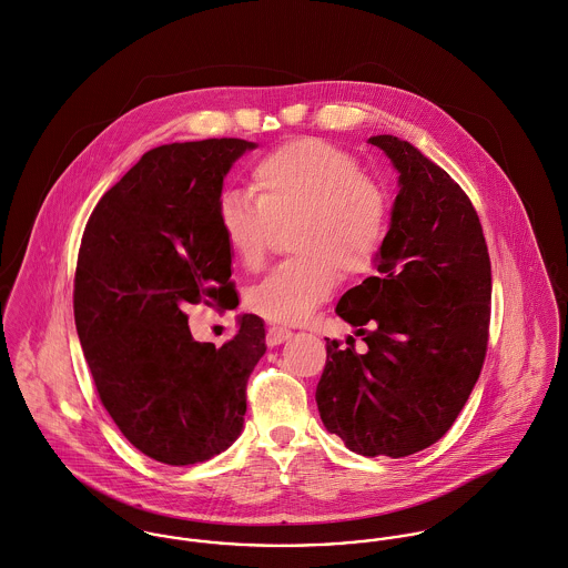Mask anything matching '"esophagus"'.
Returning a JSON list of instances; mask_svg holds the SVG:
<instances>
[{
	"label": "esophagus",
	"instance_id": "34e87169",
	"mask_svg": "<svg viewBox=\"0 0 568 568\" xmlns=\"http://www.w3.org/2000/svg\"><path fill=\"white\" fill-rule=\"evenodd\" d=\"M287 338H292V332L285 329V327H270L267 329V344L270 346H278V344H283Z\"/></svg>",
	"mask_w": 568,
	"mask_h": 568
}]
</instances>
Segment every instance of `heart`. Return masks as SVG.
I'll return each mask as SVG.
<instances>
[{"mask_svg":"<svg viewBox=\"0 0 568 568\" xmlns=\"http://www.w3.org/2000/svg\"><path fill=\"white\" fill-rule=\"evenodd\" d=\"M250 193L226 191L217 224L232 256L256 270L274 227L290 226L296 256L267 272L245 294L247 307L272 323L296 325L332 296L344 276L366 274L388 232V195L341 149L301 138L258 158Z\"/></svg>","mask_w":568,"mask_h":568,"instance_id":"1","label":"heart"}]
</instances>
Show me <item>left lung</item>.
Listing matches in <instances>:
<instances>
[{
    "label": "left lung",
    "mask_w": 568,
    "mask_h": 568,
    "mask_svg": "<svg viewBox=\"0 0 568 568\" xmlns=\"http://www.w3.org/2000/svg\"><path fill=\"white\" fill-rule=\"evenodd\" d=\"M368 142L393 162L399 193L377 276L336 307L368 348L327 341L316 404L351 453L402 458L450 430L480 375L491 265L478 215L453 178L406 140Z\"/></svg>",
    "instance_id": "obj_1"
}]
</instances>
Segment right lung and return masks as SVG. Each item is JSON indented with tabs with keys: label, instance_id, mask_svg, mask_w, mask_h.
<instances>
[{
	"label": "right lung",
	"instance_id": "1",
	"mask_svg": "<svg viewBox=\"0 0 568 568\" xmlns=\"http://www.w3.org/2000/svg\"><path fill=\"white\" fill-rule=\"evenodd\" d=\"M256 142L211 138L146 151L97 204L74 276V323L99 397L131 446L166 465L227 450L265 327L239 316L220 348L191 334L189 305L234 310L217 224L224 178Z\"/></svg>",
	"mask_w": 568,
	"mask_h": 568
}]
</instances>
